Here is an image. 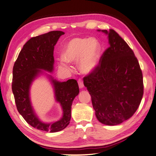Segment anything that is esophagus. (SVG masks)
<instances>
[{
  "label": "esophagus",
  "instance_id": "34e87169",
  "mask_svg": "<svg viewBox=\"0 0 156 156\" xmlns=\"http://www.w3.org/2000/svg\"><path fill=\"white\" fill-rule=\"evenodd\" d=\"M78 86H79V88H84V84H83V81L82 80H78Z\"/></svg>",
  "mask_w": 156,
  "mask_h": 156
}]
</instances>
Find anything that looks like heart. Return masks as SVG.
Returning a JSON list of instances; mask_svg holds the SVG:
<instances>
[{
	"label": "heart",
	"instance_id": "heart-1",
	"mask_svg": "<svg viewBox=\"0 0 156 156\" xmlns=\"http://www.w3.org/2000/svg\"><path fill=\"white\" fill-rule=\"evenodd\" d=\"M101 54V45L95 38L76 37L69 40L62 51L59 65L70 69L68 62L78 63L79 69L84 74H90L98 65Z\"/></svg>",
	"mask_w": 156,
	"mask_h": 156
}]
</instances>
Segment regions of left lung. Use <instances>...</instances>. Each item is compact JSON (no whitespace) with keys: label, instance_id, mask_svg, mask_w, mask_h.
Here are the masks:
<instances>
[{"label":"left lung","instance_id":"1","mask_svg":"<svg viewBox=\"0 0 156 156\" xmlns=\"http://www.w3.org/2000/svg\"><path fill=\"white\" fill-rule=\"evenodd\" d=\"M108 36L109 48L94 72L84 78L98 121L117 125L135 112L144 94L143 75L137 59L117 32L100 30Z\"/></svg>","mask_w":156,"mask_h":156}]
</instances>
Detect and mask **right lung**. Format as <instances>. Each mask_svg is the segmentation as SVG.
<instances>
[{"label": "right lung", "mask_w": 156, "mask_h": 156, "mask_svg": "<svg viewBox=\"0 0 156 156\" xmlns=\"http://www.w3.org/2000/svg\"><path fill=\"white\" fill-rule=\"evenodd\" d=\"M64 34V32L61 31H53L31 38L23 45L12 69V90L20 115L33 127L50 133L60 131L69 125L72 102L79 94L78 84L76 80L59 82L45 72L54 71V46ZM41 75L45 76L51 82L55 100L62 108V115L57 121H42L32 105L31 85Z\"/></svg>", "instance_id": "right-lung-1"}]
</instances>
